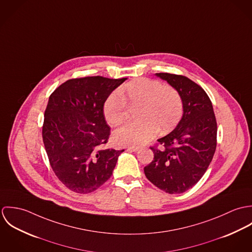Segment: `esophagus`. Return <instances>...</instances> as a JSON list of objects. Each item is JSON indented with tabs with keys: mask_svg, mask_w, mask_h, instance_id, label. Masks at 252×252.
Here are the masks:
<instances>
[{
	"mask_svg": "<svg viewBox=\"0 0 252 252\" xmlns=\"http://www.w3.org/2000/svg\"><path fill=\"white\" fill-rule=\"evenodd\" d=\"M127 148V150H130V151H134V152H136V151H138L140 148L139 147H137V146H128V147H126Z\"/></svg>",
	"mask_w": 252,
	"mask_h": 252,
	"instance_id": "obj_1",
	"label": "esophagus"
}]
</instances>
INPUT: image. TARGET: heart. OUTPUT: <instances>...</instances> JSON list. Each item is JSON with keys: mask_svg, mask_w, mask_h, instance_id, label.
I'll list each match as a JSON object with an SVG mask.
<instances>
[{"mask_svg": "<svg viewBox=\"0 0 252 252\" xmlns=\"http://www.w3.org/2000/svg\"><path fill=\"white\" fill-rule=\"evenodd\" d=\"M128 107H138L139 120L114 131L113 140L119 145H142L157 131L161 134L172 131L183 111L181 96L175 87L144 77L130 81L108 95L103 106L108 124H121L128 115Z\"/></svg>", "mask_w": 252, "mask_h": 252, "instance_id": "1", "label": "heart"}]
</instances>
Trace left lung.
Returning a JSON list of instances; mask_svg holds the SVG:
<instances>
[{"label": "left lung", "mask_w": 252, "mask_h": 252, "mask_svg": "<svg viewBox=\"0 0 252 252\" xmlns=\"http://www.w3.org/2000/svg\"><path fill=\"white\" fill-rule=\"evenodd\" d=\"M181 96L182 118L176 129L150 146L154 158L144 175L159 189L180 194L192 188L208 170L216 149L217 124L211 99L188 77L168 72L156 73ZM162 147L159 150L158 145Z\"/></svg>", "instance_id": "8db88e82"}]
</instances>
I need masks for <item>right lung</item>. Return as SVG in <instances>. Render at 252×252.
<instances>
[{
    "mask_svg": "<svg viewBox=\"0 0 252 252\" xmlns=\"http://www.w3.org/2000/svg\"><path fill=\"white\" fill-rule=\"evenodd\" d=\"M126 79L100 75L72 78L49 97L42 141L54 174L75 193H91L102 186L124 151L105 147L110 128L103 106Z\"/></svg>",
    "mask_w": 252,
    "mask_h": 252,
    "instance_id": "right-lung-1",
    "label": "right lung"
}]
</instances>
